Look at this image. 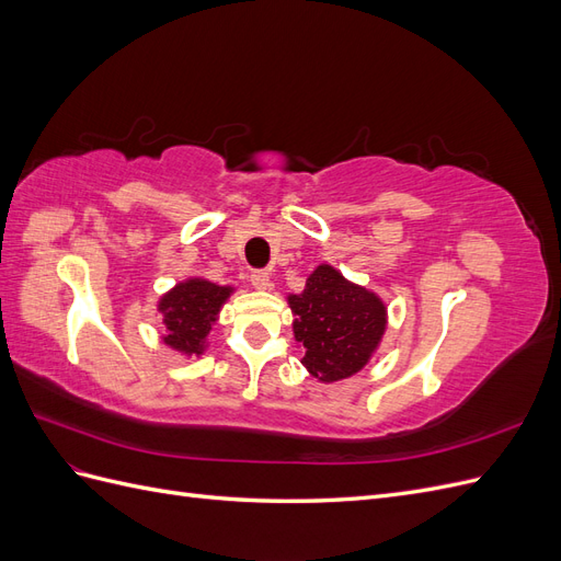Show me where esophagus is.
<instances>
[{
  "instance_id": "1",
  "label": "esophagus",
  "mask_w": 561,
  "mask_h": 561,
  "mask_svg": "<svg viewBox=\"0 0 561 561\" xmlns=\"http://www.w3.org/2000/svg\"><path fill=\"white\" fill-rule=\"evenodd\" d=\"M250 283H252V287H257V290H268L271 276L266 274V271H254V274L250 276Z\"/></svg>"
}]
</instances>
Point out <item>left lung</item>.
<instances>
[{"mask_svg":"<svg viewBox=\"0 0 561 561\" xmlns=\"http://www.w3.org/2000/svg\"><path fill=\"white\" fill-rule=\"evenodd\" d=\"M301 365L322 383L348 379L377 353L388 311L383 299L330 264L316 266L299 295H287Z\"/></svg>","mask_w":561,"mask_h":561,"instance_id":"1","label":"left lung"}]
</instances>
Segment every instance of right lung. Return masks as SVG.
<instances>
[{
	"mask_svg": "<svg viewBox=\"0 0 561 561\" xmlns=\"http://www.w3.org/2000/svg\"><path fill=\"white\" fill-rule=\"evenodd\" d=\"M236 293L231 285H217L208 278L192 276L175 283L159 297L157 311L165 334L161 342L184 358H201L208 348V334L219 318L227 299Z\"/></svg>",
	"mask_w": 561,
	"mask_h": 561,
	"instance_id": "1",
	"label": "right lung"
}]
</instances>
